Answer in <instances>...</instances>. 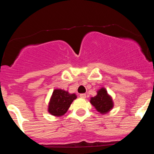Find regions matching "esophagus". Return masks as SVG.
<instances>
[{
	"instance_id": "1",
	"label": "esophagus",
	"mask_w": 154,
	"mask_h": 154,
	"mask_svg": "<svg viewBox=\"0 0 154 154\" xmlns=\"http://www.w3.org/2000/svg\"><path fill=\"white\" fill-rule=\"evenodd\" d=\"M79 96H80L81 98H86V95L85 94V93H81V94H79Z\"/></svg>"
}]
</instances>
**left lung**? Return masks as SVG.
I'll return each instance as SVG.
<instances>
[{
  "instance_id": "8db88e82",
  "label": "left lung",
  "mask_w": 154,
  "mask_h": 154,
  "mask_svg": "<svg viewBox=\"0 0 154 154\" xmlns=\"http://www.w3.org/2000/svg\"><path fill=\"white\" fill-rule=\"evenodd\" d=\"M91 103L100 114L109 112L114 106L112 99L104 88H101L98 91L96 96L92 97Z\"/></svg>"
}]
</instances>
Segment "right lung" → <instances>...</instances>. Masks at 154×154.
I'll return each instance as SVG.
<instances>
[{
	"mask_svg": "<svg viewBox=\"0 0 154 154\" xmlns=\"http://www.w3.org/2000/svg\"><path fill=\"white\" fill-rule=\"evenodd\" d=\"M76 98L77 95L75 94H69L61 89L54 90L49 103L48 112L56 116L63 115Z\"/></svg>",
	"mask_w": 154,
	"mask_h": 154,
	"instance_id": "add662e5",
	"label": "right lung"
}]
</instances>
